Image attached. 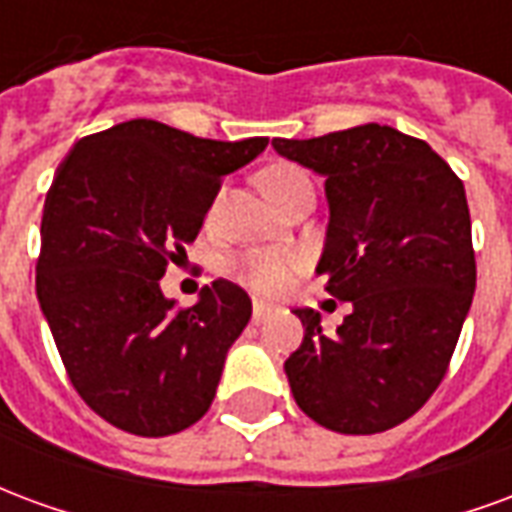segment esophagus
<instances>
[{"label":"esophagus","mask_w":512,"mask_h":512,"mask_svg":"<svg viewBox=\"0 0 512 512\" xmlns=\"http://www.w3.org/2000/svg\"><path fill=\"white\" fill-rule=\"evenodd\" d=\"M268 315H271V307H268L266 301H257L255 299V304H252V321L263 323L268 318Z\"/></svg>","instance_id":"34e87169"}]
</instances>
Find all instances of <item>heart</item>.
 Wrapping results in <instances>:
<instances>
[{"instance_id":"1","label":"heart","mask_w":512,"mask_h":512,"mask_svg":"<svg viewBox=\"0 0 512 512\" xmlns=\"http://www.w3.org/2000/svg\"><path fill=\"white\" fill-rule=\"evenodd\" d=\"M263 189L274 202H282L293 191L312 186L310 175L296 164H274L263 172ZM219 208V202L211 205V216ZM301 268V255L296 249H285V246H268V249H252L233 263L235 277L246 282L249 288L260 293V296H279L285 293L288 285L296 277Z\"/></svg>"}]
</instances>
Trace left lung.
Here are the masks:
<instances>
[{"mask_svg": "<svg viewBox=\"0 0 512 512\" xmlns=\"http://www.w3.org/2000/svg\"><path fill=\"white\" fill-rule=\"evenodd\" d=\"M274 147L326 178L318 274L354 307L332 334L318 312L296 310L304 340L285 362L290 392L337 433L395 428L439 389L472 307L477 266L463 180L428 142L378 123Z\"/></svg>", "mask_w": 512, "mask_h": 512, "instance_id": "left-lung-1", "label": "left lung"}]
</instances>
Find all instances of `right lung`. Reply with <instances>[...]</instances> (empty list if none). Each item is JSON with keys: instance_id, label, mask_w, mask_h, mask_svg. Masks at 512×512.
I'll return each mask as SVG.
<instances>
[{"instance_id": "add662e5", "label": "right lung", "mask_w": 512, "mask_h": 512, "mask_svg": "<svg viewBox=\"0 0 512 512\" xmlns=\"http://www.w3.org/2000/svg\"><path fill=\"white\" fill-rule=\"evenodd\" d=\"M266 145L128 120L62 158L43 205L35 288L73 389L109 425L158 439L211 408L252 301L216 279L194 307H178L158 279L186 257L224 175Z\"/></svg>"}]
</instances>
